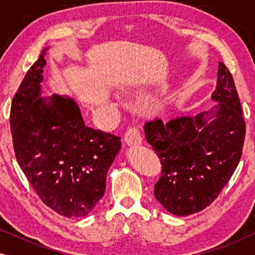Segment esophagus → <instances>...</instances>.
<instances>
[{"instance_id":"esophagus-1","label":"esophagus","mask_w":255,"mask_h":255,"mask_svg":"<svg viewBox=\"0 0 255 255\" xmlns=\"http://www.w3.org/2000/svg\"><path fill=\"white\" fill-rule=\"evenodd\" d=\"M124 141L128 146H139L141 144V135L139 130L135 128H131L127 131L124 135Z\"/></svg>"}]
</instances>
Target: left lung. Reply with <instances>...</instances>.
I'll return each mask as SVG.
<instances>
[{
    "mask_svg": "<svg viewBox=\"0 0 255 255\" xmlns=\"http://www.w3.org/2000/svg\"><path fill=\"white\" fill-rule=\"evenodd\" d=\"M211 100L217 104L196 116L145 125L146 140L162 165L155 198L175 216L196 214L210 205L242 156L245 122L233 78L223 62Z\"/></svg>",
    "mask_w": 255,
    "mask_h": 255,
    "instance_id": "1",
    "label": "left lung"
}]
</instances>
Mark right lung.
I'll return each instance as SVG.
<instances>
[{"mask_svg": "<svg viewBox=\"0 0 255 255\" xmlns=\"http://www.w3.org/2000/svg\"><path fill=\"white\" fill-rule=\"evenodd\" d=\"M47 48L12 100L13 148L26 179L48 208L65 217H85L104 195L121 138L86 127L71 97L43 96Z\"/></svg>", "mask_w": 255, "mask_h": 255, "instance_id": "add662e5", "label": "right lung"}]
</instances>
